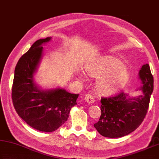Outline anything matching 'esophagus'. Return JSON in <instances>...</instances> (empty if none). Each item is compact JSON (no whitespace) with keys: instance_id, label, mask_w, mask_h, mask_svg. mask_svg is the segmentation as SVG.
I'll list each match as a JSON object with an SVG mask.
<instances>
[{"instance_id":"1","label":"esophagus","mask_w":159,"mask_h":159,"mask_svg":"<svg viewBox=\"0 0 159 159\" xmlns=\"http://www.w3.org/2000/svg\"><path fill=\"white\" fill-rule=\"evenodd\" d=\"M85 101L88 102V103L89 104H93L94 102V98L92 95H91V94H87V95L85 96Z\"/></svg>"}]
</instances>
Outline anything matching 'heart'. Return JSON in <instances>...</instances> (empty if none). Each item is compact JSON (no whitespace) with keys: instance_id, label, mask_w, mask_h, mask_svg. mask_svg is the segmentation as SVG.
Segmentation results:
<instances>
[{"instance_id":"b5f03b06","label":"heart","mask_w":159,"mask_h":159,"mask_svg":"<svg viewBox=\"0 0 159 159\" xmlns=\"http://www.w3.org/2000/svg\"><path fill=\"white\" fill-rule=\"evenodd\" d=\"M86 72L93 77H98L96 87L101 93L109 94L121 89L129 81L130 75L124 63L113 56H103L88 63ZM83 77V74H80Z\"/></svg>"}]
</instances>
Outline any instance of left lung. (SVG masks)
Segmentation results:
<instances>
[{
	"instance_id": "8db88e82",
	"label": "left lung",
	"mask_w": 159,
	"mask_h": 159,
	"mask_svg": "<svg viewBox=\"0 0 159 159\" xmlns=\"http://www.w3.org/2000/svg\"><path fill=\"white\" fill-rule=\"evenodd\" d=\"M143 95L130 98L121 92L114 96L102 98L101 115L93 126L104 137L116 138L130 134L140 126L147 115L150 97L154 89V78L149 64L139 71Z\"/></svg>"
}]
</instances>
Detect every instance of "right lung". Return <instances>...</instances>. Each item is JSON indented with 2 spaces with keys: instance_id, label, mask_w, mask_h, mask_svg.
I'll list each match as a JSON object with an SVG mask.
<instances>
[{
  "instance_id": "1",
  "label": "right lung",
  "mask_w": 159,
  "mask_h": 159,
  "mask_svg": "<svg viewBox=\"0 0 159 159\" xmlns=\"http://www.w3.org/2000/svg\"><path fill=\"white\" fill-rule=\"evenodd\" d=\"M51 39L35 42L19 58L12 88V103L18 115L33 129L47 133L54 131L65 123L79 96L61 88L43 90L34 82L33 75L43 57L42 44Z\"/></svg>"
}]
</instances>
